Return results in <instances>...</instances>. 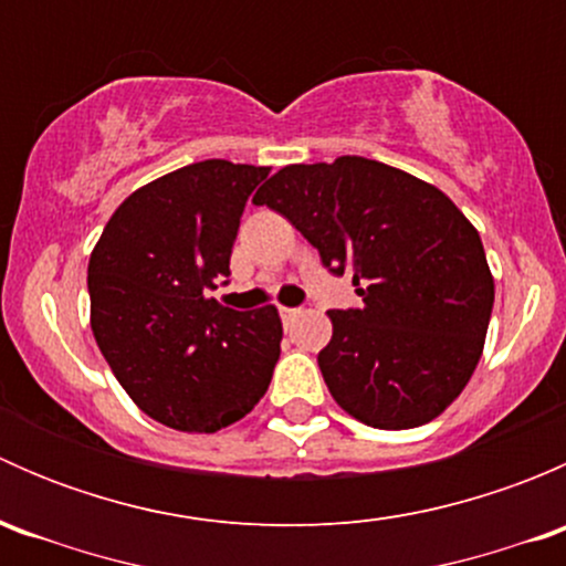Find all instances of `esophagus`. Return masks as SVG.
Returning a JSON list of instances; mask_svg holds the SVG:
<instances>
[{"label":"esophagus","mask_w":566,"mask_h":566,"mask_svg":"<svg viewBox=\"0 0 566 566\" xmlns=\"http://www.w3.org/2000/svg\"><path fill=\"white\" fill-rule=\"evenodd\" d=\"M298 315H301L298 306H282V310H279V317H282V323H284V325L293 323V319L298 317Z\"/></svg>","instance_id":"esophagus-1"}]
</instances>
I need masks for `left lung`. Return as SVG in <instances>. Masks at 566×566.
Returning a JSON list of instances; mask_svg holds the SVG:
<instances>
[{"label":"left lung","mask_w":566,"mask_h":566,"mask_svg":"<svg viewBox=\"0 0 566 566\" xmlns=\"http://www.w3.org/2000/svg\"><path fill=\"white\" fill-rule=\"evenodd\" d=\"M361 304L331 310L317 364L331 397L378 430H410L449 408L476 369L493 312L479 232L419 177L361 156L293 164L256 191Z\"/></svg>","instance_id":"8db88e82"}]
</instances>
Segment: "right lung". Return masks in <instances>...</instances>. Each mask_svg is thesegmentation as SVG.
Segmentation results:
<instances>
[{
    "label": "right lung",
    "mask_w": 566,
    "mask_h": 566,
    "mask_svg": "<svg viewBox=\"0 0 566 566\" xmlns=\"http://www.w3.org/2000/svg\"><path fill=\"white\" fill-rule=\"evenodd\" d=\"M271 169L191 164L130 193L90 256L93 334L128 397L180 432L243 419L271 384L282 319L208 298L227 284L251 191Z\"/></svg>",
    "instance_id": "obj_1"
}]
</instances>
